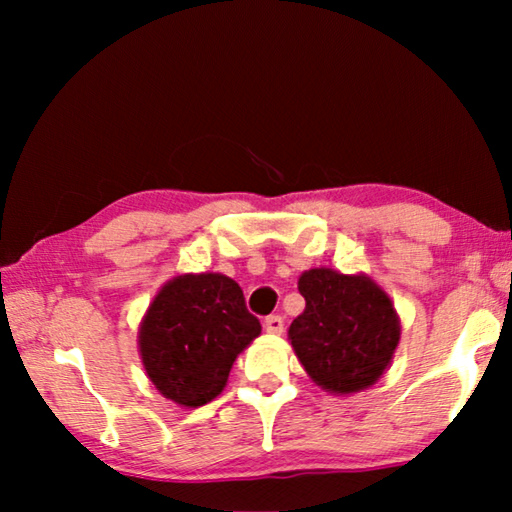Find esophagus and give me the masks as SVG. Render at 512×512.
<instances>
[{"instance_id": "34e87169", "label": "esophagus", "mask_w": 512, "mask_h": 512, "mask_svg": "<svg viewBox=\"0 0 512 512\" xmlns=\"http://www.w3.org/2000/svg\"><path fill=\"white\" fill-rule=\"evenodd\" d=\"M264 327L268 334H282L284 332V318L282 316H266Z\"/></svg>"}]
</instances>
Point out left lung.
<instances>
[{
  "label": "left lung",
  "mask_w": 512,
  "mask_h": 512,
  "mask_svg": "<svg viewBox=\"0 0 512 512\" xmlns=\"http://www.w3.org/2000/svg\"><path fill=\"white\" fill-rule=\"evenodd\" d=\"M305 311L289 327L302 368L329 393L375 384L400 343V318L388 293L368 275L311 268L298 280Z\"/></svg>",
  "instance_id": "8db88e82"
}]
</instances>
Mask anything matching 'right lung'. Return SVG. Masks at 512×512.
Returning a JSON list of instances; mask_svg holds the SVG:
<instances>
[{"label": "right lung", "instance_id": "right-lung-1", "mask_svg": "<svg viewBox=\"0 0 512 512\" xmlns=\"http://www.w3.org/2000/svg\"><path fill=\"white\" fill-rule=\"evenodd\" d=\"M262 325L246 309L244 291L221 273H187L169 280L146 309L140 343L153 386L187 409L219 395L239 352Z\"/></svg>", "mask_w": 512, "mask_h": 512}]
</instances>
